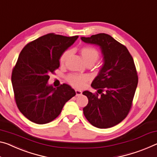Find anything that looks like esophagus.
<instances>
[{
	"label": "esophagus",
	"mask_w": 157,
	"mask_h": 157,
	"mask_svg": "<svg viewBox=\"0 0 157 157\" xmlns=\"http://www.w3.org/2000/svg\"><path fill=\"white\" fill-rule=\"evenodd\" d=\"M75 93H76V96H80L82 92V91L80 90H78V89H75Z\"/></svg>",
	"instance_id": "obj_1"
}]
</instances>
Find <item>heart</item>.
<instances>
[{"instance_id": "heart-1", "label": "heart", "mask_w": 157, "mask_h": 157, "mask_svg": "<svg viewBox=\"0 0 157 157\" xmlns=\"http://www.w3.org/2000/svg\"><path fill=\"white\" fill-rule=\"evenodd\" d=\"M70 54H71V51L66 50L61 54L59 58V62L61 64L65 63ZM80 54L86 63L89 62H92L94 63L99 58V52L97 51V49L92 47L88 46L82 47L80 49ZM67 79H68V82L74 87L82 88L85 85L86 82L88 81L89 76L86 75L73 74L68 75Z\"/></svg>"}]
</instances>
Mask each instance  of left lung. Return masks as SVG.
<instances>
[{"instance_id":"left-lung-1","label":"left lung","mask_w":157,"mask_h":157,"mask_svg":"<svg viewBox=\"0 0 157 157\" xmlns=\"http://www.w3.org/2000/svg\"><path fill=\"white\" fill-rule=\"evenodd\" d=\"M81 40L99 47L103 61L91 84L98 89L97 93H82L89 100L83 108L84 114L97 128L113 127L127 116L132 105L138 82L133 59L127 48L108 34L81 37Z\"/></svg>"}]
</instances>
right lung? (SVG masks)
<instances>
[{"label": "right lung", "mask_w": 157, "mask_h": 157, "mask_svg": "<svg viewBox=\"0 0 157 157\" xmlns=\"http://www.w3.org/2000/svg\"><path fill=\"white\" fill-rule=\"evenodd\" d=\"M78 36L66 37L49 33L27 44L19 54L12 73L17 105L30 121L50 122L59 115L75 91L66 84H49V75L59 67V58Z\"/></svg>", "instance_id": "right-lung-1"}]
</instances>
